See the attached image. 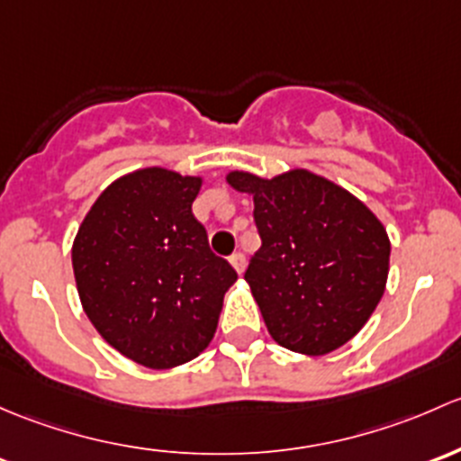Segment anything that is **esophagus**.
<instances>
[{
  "label": "esophagus",
  "instance_id": "34e87169",
  "mask_svg": "<svg viewBox=\"0 0 461 461\" xmlns=\"http://www.w3.org/2000/svg\"><path fill=\"white\" fill-rule=\"evenodd\" d=\"M229 262H230V266L232 268L237 270V273H244V268H246V258H244V253H232L230 258H229Z\"/></svg>",
  "mask_w": 461,
  "mask_h": 461
}]
</instances>
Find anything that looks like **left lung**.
Masks as SVG:
<instances>
[{
    "label": "left lung",
    "instance_id": "8db88e82",
    "mask_svg": "<svg viewBox=\"0 0 461 461\" xmlns=\"http://www.w3.org/2000/svg\"><path fill=\"white\" fill-rule=\"evenodd\" d=\"M253 195L262 246L244 279L270 337L302 355L353 339L384 295L391 241L364 202L330 179L295 168L273 179L232 170Z\"/></svg>",
    "mask_w": 461,
    "mask_h": 461
}]
</instances>
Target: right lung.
<instances>
[{"label":"right lung","mask_w":461,"mask_h":461,"mask_svg":"<svg viewBox=\"0 0 461 461\" xmlns=\"http://www.w3.org/2000/svg\"><path fill=\"white\" fill-rule=\"evenodd\" d=\"M202 177L140 168L115 179L79 226L73 270L97 333L146 368L197 357L237 273L193 215Z\"/></svg>","instance_id":"obj_1"}]
</instances>
